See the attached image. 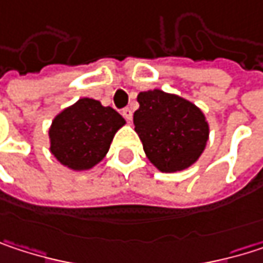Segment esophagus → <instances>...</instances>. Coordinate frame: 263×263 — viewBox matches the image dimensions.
I'll use <instances>...</instances> for the list:
<instances>
[{
	"mask_svg": "<svg viewBox=\"0 0 263 263\" xmlns=\"http://www.w3.org/2000/svg\"><path fill=\"white\" fill-rule=\"evenodd\" d=\"M122 116H123L128 122H131L132 120V111L129 109V108H125V109L122 111Z\"/></svg>",
	"mask_w": 263,
	"mask_h": 263,
	"instance_id": "34e87169",
	"label": "esophagus"
}]
</instances>
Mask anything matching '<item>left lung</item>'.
Masks as SVG:
<instances>
[{"label":"left lung","mask_w":263,"mask_h":263,"mask_svg":"<svg viewBox=\"0 0 263 263\" xmlns=\"http://www.w3.org/2000/svg\"><path fill=\"white\" fill-rule=\"evenodd\" d=\"M137 100L140 108L134 112V125L147 160L166 174L193 166L202 155L210 135L201 108L158 88L141 91Z\"/></svg>","instance_id":"8db88e82"}]
</instances>
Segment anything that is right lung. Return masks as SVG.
Listing matches in <instances>:
<instances>
[{
  "mask_svg": "<svg viewBox=\"0 0 263 263\" xmlns=\"http://www.w3.org/2000/svg\"><path fill=\"white\" fill-rule=\"evenodd\" d=\"M125 125V119L111 106L82 97L53 119L50 152L74 172L89 171L106 157L116 132Z\"/></svg>",
  "mask_w": 263,
  "mask_h": 263,
  "instance_id": "add662e5",
  "label": "right lung"
}]
</instances>
